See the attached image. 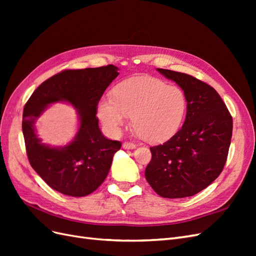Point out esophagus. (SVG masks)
<instances>
[{"label": "esophagus", "instance_id": "34e87169", "mask_svg": "<svg viewBox=\"0 0 256 256\" xmlns=\"http://www.w3.org/2000/svg\"><path fill=\"white\" fill-rule=\"evenodd\" d=\"M136 145L134 143H130V142L122 143V148H125V150H134V148H136Z\"/></svg>", "mask_w": 256, "mask_h": 256}]
</instances>
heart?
I'll list each match as a JSON object with an SVG mask.
<instances>
[{
    "mask_svg": "<svg viewBox=\"0 0 256 256\" xmlns=\"http://www.w3.org/2000/svg\"><path fill=\"white\" fill-rule=\"evenodd\" d=\"M114 97L100 100L98 118L111 134H118L132 116V125L142 138L162 142L180 128L188 100L184 90L152 76H134L113 90Z\"/></svg>",
    "mask_w": 256,
    "mask_h": 256,
    "instance_id": "1",
    "label": "heart"
}]
</instances>
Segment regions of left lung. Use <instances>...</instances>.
<instances>
[{
	"mask_svg": "<svg viewBox=\"0 0 256 256\" xmlns=\"http://www.w3.org/2000/svg\"><path fill=\"white\" fill-rule=\"evenodd\" d=\"M157 70L184 90L187 114L180 130L164 144L150 147L145 178L162 198L196 194L220 175L228 159L233 118L210 85L187 74Z\"/></svg>",
	"mask_w": 256,
	"mask_h": 256,
	"instance_id": "8db88e82",
	"label": "left lung"
}]
</instances>
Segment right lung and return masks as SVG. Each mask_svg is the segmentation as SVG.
Here are the masks:
<instances>
[{"label":"right lung","instance_id":"add662e5","mask_svg":"<svg viewBox=\"0 0 256 256\" xmlns=\"http://www.w3.org/2000/svg\"><path fill=\"white\" fill-rule=\"evenodd\" d=\"M118 68L67 69L38 86L23 109L22 132L30 166L52 189L69 196H85L104 182L120 142L106 138L99 129L97 106ZM70 103L80 116V126L69 144L52 148L36 134V118L54 102Z\"/></svg>","mask_w":256,"mask_h":256}]
</instances>
